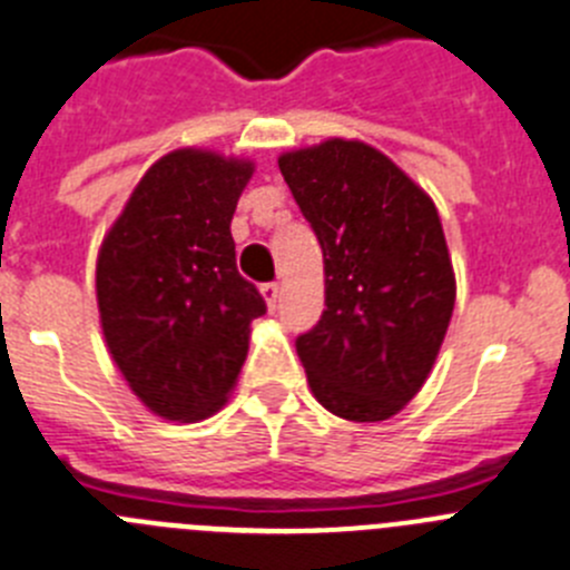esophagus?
I'll use <instances>...</instances> for the list:
<instances>
[{
  "label": "esophagus",
  "mask_w": 570,
  "mask_h": 570,
  "mask_svg": "<svg viewBox=\"0 0 570 570\" xmlns=\"http://www.w3.org/2000/svg\"><path fill=\"white\" fill-rule=\"evenodd\" d=\"M261 295H264V301H267L269 312L278 309V301H281V286L278 284H264V286H261Z\"/></svg>",
  "instance_id": "34e87169"
}]
</instances>
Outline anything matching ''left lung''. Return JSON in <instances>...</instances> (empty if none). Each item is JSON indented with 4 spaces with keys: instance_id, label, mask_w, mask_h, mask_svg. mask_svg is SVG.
Returning a JSON list of instances; mask_svg holds the SVG:
<instances>
[{
    "instance_id": "obj_1",
    "label": "left lung",
    "mask_w": 570,
    "mask_h": 570,
    "mask_svg": "<svg viewBox=\"0 0 570 570\" xmlns=\"http://www.w3.org/2000/svg\"><path fill=\"white\" fill-rule=\"evenodd\" d=\"M278 168L315 230L326 312L295 340L312 393L348 422H385L428 380L455 306L433 199L376 148L334 140Z\"/></svg>"
}]
</instances>
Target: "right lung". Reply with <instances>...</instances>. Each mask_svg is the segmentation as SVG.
I'll use <instances>...</instances> for the list:
<instances>
[{"instance_id": "right-lung-1", "label": "right lung", "mask_w": 570, "mask_h": 570, "mask_svg": "<svg viewBox=\"0 0 570 570\" xmlns=\"http://www.w3.org/2000/svg\"><path fill=\"white\" fill-rule=\"evenodd\" d=\"M253 163L165 154L137 183L98 253L100 326L142 405L199 422L227 402L267 303L236 269L230 222Z\"/></svg>"}]
</instances>
